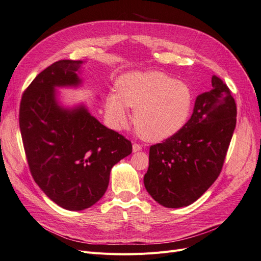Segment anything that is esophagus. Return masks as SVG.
Returning <instances> with one entry per match:
<instances>
[{"mask_svg":"<svg viewBox=\"0 0 261 261\" xmlns=\"http://www.w3.org/2000/svg\"><path fill=\"white\" fill-rule=\"evenodd\" d=\"M141 150V146L139 144H133V152H137Z\"/></svg>","mask_w":261,"mask_h":261,"instance_id":"esophagus-1","label":"esophagus"}]
</instances>
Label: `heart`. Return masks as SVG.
Returning <instances> with one entry per match:
<instances>
[{"label":"heart","instance_id":"obj_1","mask_svg":"<svg viewBox=\"0 0 261 261\" xmlns=\"http://www.w3.org/2000/svg\"><path fill=\"white\" fill-rule=\"evenodd\" d=\"M189 87L171 76L155 72H129L117 82L116 93L107 98L106 114L114 129L128 125V108L134 109V123L146 139L164 140L185 125L192 108Z\"/></svg>","mask_w":261,"mask_h":261}]
</instances>
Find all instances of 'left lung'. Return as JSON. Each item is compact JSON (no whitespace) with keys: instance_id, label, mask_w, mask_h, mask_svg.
<instances>
[{"instance_id":"8db88e82","label":"left lung","mask_w":261,"mask_h":261,"mask_svg":"<svg viewBox=\"0 0 261 261\" xmlns=\"http://www.w3.org/2000/svg\"><path fill=\"white\" fill-rule=\"evenodd\" d=\"M212 89L197 96L193 114L176 134L150 147L144 184L167 208L195 202L218 178L236 125L227 86L212 76Z\"/></svg>"}]
</instances>
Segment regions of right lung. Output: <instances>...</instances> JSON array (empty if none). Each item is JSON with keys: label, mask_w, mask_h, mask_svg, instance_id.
I'll return each instance as SVG.
<instances>
[{"label": "right lung", "mask_w": 261, "mask_h": 261, "mask_svg": "<svg viewBox=\"0 0 261 261\" xmlns=\"http://www.w3.org/2000/svg\"><path fill=\"white\" fill-rule=\"evenodd\" d=\"M84 61L61 60L23 92L19 127L29 169L42 192L70 211L90 208L109 186L110 172L132 143L106 127L85 103L65 107L58 88H78Z\"/></svg>", "instance_id": "obj_1"}]
</instances>
